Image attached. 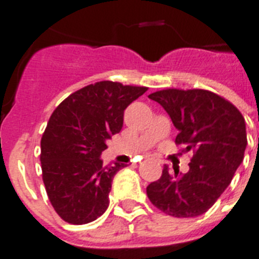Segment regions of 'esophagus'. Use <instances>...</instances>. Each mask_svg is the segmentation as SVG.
Segmentation results:
<instances>
[{"instance_id":"esophagus-1","label":"esophagus","mask_w":259,"mask_h":259,"mask_svg":"<svg viewBox=\"0 0 259 259\" xmlns=\"http://www.w3.org/2000/svg\"><path fill=\"white\" fill-rule=\"evenodd\" d=\"M150 157V155H146V157L145 158H149Z\"/></svg>"}]
</instances>
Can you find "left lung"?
Returning <instances> with one entry per match:
<instances>
[{
  "mask_svg": "<svg viewBox=\"0 0 259 259\" xmlns=\"http://www.w3.org/2000/svg\"><path fill=\"white\" fill-rule=\"evenodd\" d=\"M148 97L161 105L178 128L176 145L193 152L189 171L162 176L146 187L150 202L175 218L206 212L230 185L244 159L245 119L235 105L205 89H162Z\"/></svg>",
  "mask_w": 259,
  "mask_h": 259,
  "instance_id": "8db88e82",
  "label": "left lung"
}]
</instances>
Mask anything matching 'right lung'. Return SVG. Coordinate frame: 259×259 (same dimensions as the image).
Wrapping results in <instances>:
<instances>
[{"label":"right lung","mask_w":259,"mask_h":259,"mask_svg":"<svg viewBox=\"0 0 259 259\" xmlns=\"http://www.w3.org/2000/svg\"><path fill=\"white\" fill-rule=\"evenodd\" d=\"M146 87L97 81L58 105L41 137V170L52 206L67 223L85 224L109 206L113 178L123 163L102 166L107 140L123 127L124 110Z\"/></svg>","instance_id":"1"}]
</instances>
